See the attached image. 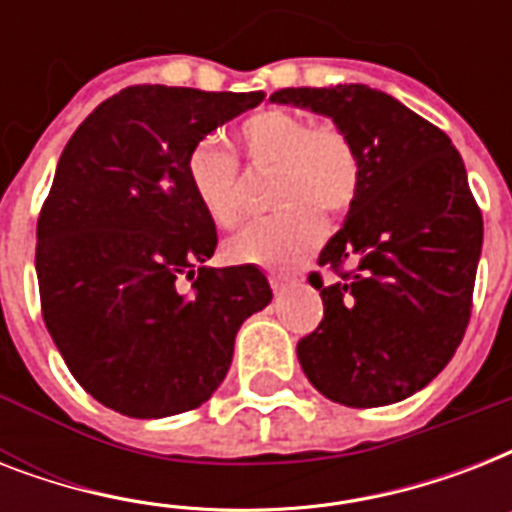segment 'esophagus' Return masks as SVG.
<instances>
[{"label":"esophagus","instance_id":"1","mask_svg":"<svg viewBox=\"0 0 512 512\" xmlns=\"http://www.w3.org/2000/svg\"><path fill=\"white\" fill-rule=\"evenodd\" d=\"M271 287H273V292H276V295H284V292H287V287H289V279H287V276H279V273H271Z\"/></svg>","mask_w":512,"mask_h":512}]
</instances>
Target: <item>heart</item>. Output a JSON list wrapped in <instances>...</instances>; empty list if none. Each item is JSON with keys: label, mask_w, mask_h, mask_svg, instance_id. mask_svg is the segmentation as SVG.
Listing matches in <instances>:
<instances>
[{"label": "heart", "mask_w": 512, "mask_h": 512, "mask_svg": "<svg viewBox=\"0 0 512 512\" xmlns=\"http://www.w3.org/2000/svg\"><path fill=\"white\" fill-rule=\"evenodd\" d=\"M241 151L255 170H276L273 207L279 215L244 225L225 241L233 263L289 271L321 239V217L345 215L361 185V159L332 122L263 108L249 114L236 130ZM193 196L217 225H233L241 212L239 162L215 140H201L185 159Z\"/></svg>", "instance_id": "obj_1"}]
</instances>
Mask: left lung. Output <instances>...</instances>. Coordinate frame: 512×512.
<instances>
[{
  "mask_svg": "<svg viewBox=\"0 0 512 512\" xmlns=\"http://www.w3.org/2000/svg\"><path fill=\"white\" fill-rule=\"evenodd\" d=\"M273 103L311 108L348 132L361 185L311 284L324 319L297 342L313 388L372 409L436 377L468 329L484 220L462 156L436 124L366 84L287 87Z\"/></svg>",
  "mask_w": 512,
  "mask_h": 512,
  "instance_id": "8db88e82",
  "label": "left lung"
}]
</instances>
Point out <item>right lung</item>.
<instances>
[{
    "label": "right lung",
    "mask_w": 512,
    "mask_h": 512,
    "mask_svg": "<svg viewBox=\"0 0 512 512\" xmlns=\"http://www.w3.org/2000/svg\"><path fill=\"white\" fill-rule=\"evenodd\" d=\"M263 92L138 84L103 100L60 154L36 223L42 316L74 380L108 409L191 412L223 382L236 332L271 303L255 265L207 268L215 220L185 159ZM194 279L183 293L179 281Z\"/></svg>",
    "instance_id": "1"
}]
</instances>
